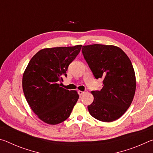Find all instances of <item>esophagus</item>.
Instances as JSON below:
<instances>
[{
  "instance_id": "esophagus-1",
  "label": "esophagus",
  "mask_w": 153,
  "mask_h": 153,
  "mask_svg": "<svg viewBox=\"0 0 153 153\" xmlns=\"http://www.w3.org/2000/svg\"><path fill=\"white\" fill-rule=\"evenodd\" d=\"M85 93V92H84V91H81V90H79L78 91V94H79V96H82L83 94H84Z\"/></svg>"
}]
</instances>
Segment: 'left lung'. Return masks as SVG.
<instances>
[{
    "label": "left lung",
    "mask_w": 153,
    "mask_h": 153,
    "mask_svg": "<svg viewBox=\"0 0 153 153\" xmlns=\"http://www.w3.org/2000/svg\"><path fill=\"white\" fill-rule=\"evenodd\" d=\"M84 59L96 79L102 78L100 90L92 91L94 100L88 109L93 117L111 122L121 117L131 104L136 80L130 59L118 46H83Z\"/></svg>",
    "instance_id": "8db88e82"
}]
</instances>
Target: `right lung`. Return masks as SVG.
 <instances>
[{
	"mask_svg": "<svg viewBox=\"0 0 153 153\" xmlns=\"http://www.w3.org/2000/svg\"><path fill=\"white\" fill-rule=\"evenodd\" d=\"M82 45L43 48L31 59L23 74L22 87L28 105L38 117L56 125L69 117L79 98L76 90L60 86L69 65Z\"/></svg>",
	"mask_w": 153,
	"mask_h": 153,
	"instance_id": "right-lung-1",
	"label": "right lung"
}]
</instances>
